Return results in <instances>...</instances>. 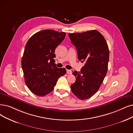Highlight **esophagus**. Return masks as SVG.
<instances>
[{"mask_svg":"<svg viewBox=\"0 0 133 133\" xmlns=\"http://www.w3.org/2000/svg\"><path fill=\"white\" fill-rule=\"evenodd\" d=\"M66 73L68 74H71L72 71L70 70H66Z\"/></svg>","mask_w":133,"mask_h":133,"instance_id":"1","label":"esophagus"}]
</instances>
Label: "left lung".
<instances>
[{
    "mask_svg": "<svg viewBox=\"0 0 133 133\" xmlns=\"http://www.w3.org/2000/svg\"><path fill=\"white\" fill-rule=\"evenodd\" d=\"M69 36L76 47L78 60L84 63L80 71L72 72L76 81L70 88L76 97L85 100L98 91L107 75L109 59L108 45L104 37L96 30L70 33Z\"/></svg>",
    "mask_w": 133,
    "mask_h": 133,
    "instance_id": "8db88e82",
    "label": "left lung"
}]
</instances>
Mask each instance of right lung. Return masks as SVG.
Here are the masks:
<instances>
[{"label":"right lung","mask_w":133,"mask_h":133,"mask_svg":"<svg viewBox=\"0 0 133 133\" xmlns=\"http://www.w3.org/2000/svg\"><path fill=\"white\" fill-rule=\"evenodd\" d=\"M65 33L44 30L31 36L26 42L22 59L25 83L30 91L40 97L54 89L58 78L66 74L65 68H58L55 51L64 39Z\"/></svg>","instance_id":"right-lung-1"}]
</instances>
